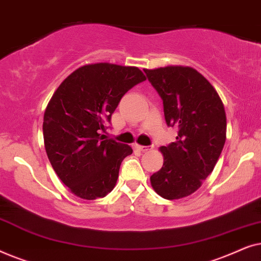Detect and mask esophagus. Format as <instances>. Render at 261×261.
<instances>
[{
    "instance_id": "34e87169",
    "label": "esophagus",
    "mask_w": 261,
    "mask_h": 261,
    "mask_svg": "<svg viewBox=\"0 0 261 261\" xmlns=\"http://www.w3.org/2000/svg\"><path fill=\"white\" fill-rule=\"evenodd\" d=\"M134 147L137 148V149H139V151H141V152H146V151H148V147H147V146H142V145L134 144Z\"/></svg>"
}]
</instances>
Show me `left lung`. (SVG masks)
<instances>
[{
    "instance_id": "8db88e82",
    "label": "left lung",
    "mask_w": 261,
    "mask_h": 261,
    "mask_svg": "<svg viewBox=\"0 0 261 261\" xmlns=\"http://www.w3.org/2000/svg\"><path fill=\"white\" fill-rule=\"evenodd\" d=\"M163 99L167 126H177V141L162 146L164 165L151 176L152 188L166 199L194 194L213 172L226 142L223 103L208 80L189 66L145 69Z\"/></svg>"
}]
</instances>
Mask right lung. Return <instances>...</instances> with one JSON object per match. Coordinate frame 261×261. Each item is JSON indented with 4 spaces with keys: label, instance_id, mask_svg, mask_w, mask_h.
Masks as SVG:
<instances>
[{
    "label": "right lung",
    "instance_id": "obj_1",
    "mask_svg": "<svg viewBox=\"0 0 261 261\" xmlns=\"http://www.w3.org/2000/svg\"><path fill=\"white\" fill-rule=\"evenodd\" d=\"M144 81L138 67L89 64L53 94L42 123L45 149L57 176L78 197H105L115 187L133 149L102 133L123 95Z\"/></svg>",
    "mask_w": 261,
    "mask_h": 261
}]
</instances>
